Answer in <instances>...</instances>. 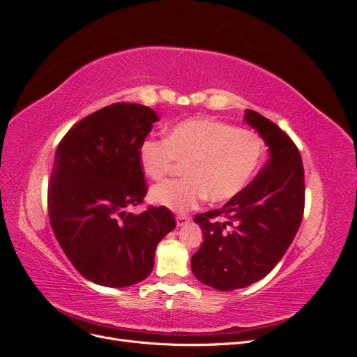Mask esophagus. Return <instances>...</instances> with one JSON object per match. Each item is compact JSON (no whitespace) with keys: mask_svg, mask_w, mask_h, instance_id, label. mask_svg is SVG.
<instances>
[{"mask_svg":"<svg viewBox=\"0 0 357 357\" xmlns=\"http://www.w3.org/2000/svg\"><path fill=\"white\" fill-rule=\"evenodd\" d=\"M176 219H177V226H183L189 222V218L186 214H177Z\"/></svg>","mask_w":357,"mask_h":357,"instance_id":"obj_1","label":"esophagus"}]
</instances>
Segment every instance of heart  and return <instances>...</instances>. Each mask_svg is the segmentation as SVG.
<instances>
[{
  "label": "heart",
  "instance_id": "obj_1",
  "mask_svg": "<svg viewBox=\"0 0 357 357\" xmlns=\"http://www.w3.org/2000/svg\"><path fill=\"white\" fill-rule=\"evenodd\" d=\"M264 158V142L250 129L193 117L172 126L167 139L147 138L139 147V165L153 180L164 178L176 160L186 162L185 178L152 189V201L172 211H186L208 195L228 201L247 186Z\"/></svg>",
  "mask_w": 357,
  "mask_h": 357
}]
</instances>
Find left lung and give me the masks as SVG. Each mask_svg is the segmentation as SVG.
<instances>
[{
    "label": "left lung",
    "instance_id": "left-lung-1",
    "mask_svg": "<svg viewBox=\"0 0 357 357\" xmlns=\"http://www.w3.org/2000/svg\"><path fill=\"white\" fill-rule=\"evenodd\" d=\"M244 121L261 134L269 159L255 180L220 210L197 214L204 241L192 273L218 290L250 286L273 271L287 252L304 214L305 185L299 150L274 122L253 110ZM223 215L229 219L219 222Z\"/></svg>",
    "mask_w": 357,
    "mask_h": 357
}]
</instances>
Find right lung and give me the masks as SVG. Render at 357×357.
<instances>
[{
    "mask_svg": "<svg viewBox=\"0 0 357 357\" xmlns=\"http://www.w3.org/2000/svg\"><path fill=\"white\" fill-rule=\"evenodd\" d=\"M158 119L150 107L116 102L82 119L56 149L47 189L50 225L73 266L92 283L143 282L158 243L176 228L167 207L126 213L147 193L139 147Z\"/></svg>",
    "mask_w": 357,
    "mask_h": 357,
    "instance_id": "obj_1",
    "label": "right lung"
}]
</instances>
